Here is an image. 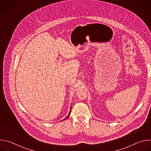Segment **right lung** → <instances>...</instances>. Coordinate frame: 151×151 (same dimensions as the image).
I'll list each match as a JSON object with an SVG mask.
<instances>
[{
    "mask_svg": "<svg viewBox=\"0 0 151 151\" xmlns=\"http://www.w3.org/2000/svg\"><path fill=\"white\" fill-rule=\"evenodd\" d=\"M70 112H71V107H70V112H69V115H68L67 116V117H66V118H64V119L63 120H64V119H66V118H68V117H69V116H70Z\"/></svg>",
    "mask_w": 151,
    "mask_h": 151,
    "instance_id": "right-lung-1",
    "label": "right lung"
}]
</instances>
